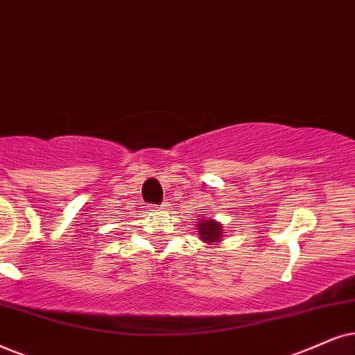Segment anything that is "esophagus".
Instances as JSON below:
<instances>
[{
	"label": "esophagus",
	"instance_id": "34e87169",
	"mask_svg": "<svg viewBox=\"0 0 355 355\" xmlns=\"http://www.w3.org/2000/svg\"><path fill=\"white\" fill-rule=\"evenodd\" d=\"M165 206H167V205H165ZM155 208H159V206H155Z\"/></svg>",
	"mask_w": 355,
	"mask_h": 355
}]
</instances>
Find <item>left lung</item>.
<instances>
[{"mask_svg": "<svg viewBox=\"0 0 355 355\" xmlns=\"http://www.w3.org/2000/svg\"><path fill=\"white\" fill-rule=\"evenodd\" d=\"M196 232H198L200 239L206 242V244H216V242H221L223 237L226 236L224 234L223 224L209 218L200 219L198 231Z\"/></svg>", "mask_w": 355, "mask_h": 355, "instance_id": "8db88e82", "label": "left lung"}]
</instances>
